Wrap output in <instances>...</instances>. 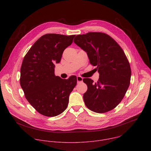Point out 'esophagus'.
Wrapping results in <instances>:
<instances>
[{
	"instance_id": "obj_1",
	"label": "esophagus",
	"mask_w": 151,
	"mask_h": 151,
	"mask_svg": "<svg viewBox=\"0 0 151 151\" xmlns=\"http://www.w3.org/2000/svg\"><path fill=\"white\" fill-rule=\"evenodd\" d=\"M82 80H83V78L81 77V76H77V81L78 82H82Z\"/></svg>"
}]
</instances>
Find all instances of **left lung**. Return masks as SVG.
Listing matches in <instances>:
<instances>
[{
    "label": "left lung",
    "instance_id": "8db88e82",
    "mask_svg": "<svg viewBox=\"0 0 151 151\" xmlns=\"http://www.w3.org/2000/svg\"><path fill=\"white\" fill-rule=\"evenodd\" d=\"M73 42L87 53L90 63L99 73L97 83L83 78L87 91L83 96L89 109L105 113L121 101L130 85L132 70L121 47L110 36L101 32L78 35Z\"/></svg>",
    "mask_w": 151,
    "mask_h": 151
}]
</instances>
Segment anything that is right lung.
Here are the masks:
<instances>
[{
    "label": "right lung",
    "instance_id": "right-lung-1",
    "mask_svg": "<svg viewBox=\"0 0 151 151\" xmlns=\"http://www.w3.org/2000/svg\"><path fill=\"white\" fill-rule=\"evenodd\" d=\"M75 35L50 33L41 36L24 57L20 85L29 103L39 114L57 116L67 108L70 93L77 83L75 76L63 79L54 74L55 63L70 45Z\"/></svg>",
    "mask_w": 151,
    "mask_h": 151
}]
</instances>
